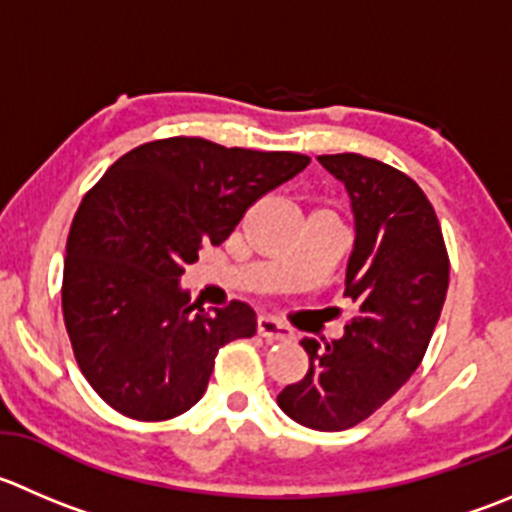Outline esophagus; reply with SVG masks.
Instances as JSON below:
<instances>
[{"mask_svg": "<svg viewBox=\"0 0 512 512\" xmlns=\"http://www.w3.org/2000/svg\"><path fill=\"white\" fill-rule=\"evenodd\" d=\"M257 335L265 337L267 342H280V340H287V337H290V330H287V327H282L280 322L272 320V317L260 315L257 317Z\"/></svg>", "mask_w": 512, "mask_h": 512, "instance_id": "1", "label": "esophagus"}]
</instances>
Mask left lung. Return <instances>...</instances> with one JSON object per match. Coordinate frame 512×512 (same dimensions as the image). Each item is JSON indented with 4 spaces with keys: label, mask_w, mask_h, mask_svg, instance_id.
I'll list each match as a JSON object with an SVG mask.
<instances>
[{
    "label": "left lung",
    "mask_w": 512,
    "mask_h": 512,
    "mask_svg": "<svg viewBox=\"0 0 512 512\" xmlns=\"http://www.w3.org/2000/svg\"><path fill=\"white\" fill-rule=\"evenodd\" d=\"M317 160L350 197L355 245L345 297L357 312L330 345L302 337L310 370L277 395V405L305 428L337 433L370 418L420 365L443 310L450 262L433 205L408 175L350 152Z\"/></svg>",
    "instance_id": "8db88e82"
}]
</instances>
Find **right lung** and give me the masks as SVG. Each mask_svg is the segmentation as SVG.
I'll return each mask as SVG.
<instances>
[{
    "instance_id": "add662e5",
    "label": "right lung",
    "mask_w": 512,
    "mask_h": 512,
    "mask_svg": "<svg viewBox=\"0 0 512 512\" xmlns=\"http://www.w3.org/2000/svg\"><path fill=\"white\" fill-rule=\"evenodd\" d=\"M310 165L295 152L200 137L147 142L119 157L72 220L62 312L94 393L135 420H170L205 395L222 345L257 332L255 310L205 312L180 280L252 202Z\"/></svg>"
}]
</instances>
